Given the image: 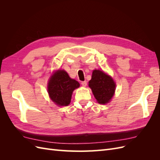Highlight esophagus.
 Wrapping results in <instances>:
<instances>
[{
    "instance_id": "1",
    "label": "esophagus",
    "mask_w": 160,
    "mask_h": 160,
    "mask_svg": "<svg viewBox=\"0 0 160 160\" xmlns=\"http://www.w3.org/2000/svg\"><path fill=\"white\" fill-rule=\"evenodd\" d=\"M81 85H82V86H83V87H86L87 86V81H82L81 82Z\"/></svg>"
}]
</instances>
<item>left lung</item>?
<instances>
[{"label":"left lung","instance_id":"left-lung-1","mask_svg":"<svg viewBox=\"0 0 160 160\" xmlns=\"http://www.w3.org/2000/svg\"><path fill=\"white\" fill-rule=\"evenodd\" d=\"M95 99L100 104L109 103L115 93V83L112 77L100 70H93L89 81Z\"/></svg>","mask_w":160,"mask_h":160}]
</instances>
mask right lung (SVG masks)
<instances>
[{
  "mask_svg": "<svg viewBox=\"0 0 160 160\" xmlns=\"http://www.w3.org/2000/svg\"><path fill=\"white\" fill-rule=\"evenodd\" d=\"M79 85V82L71 79L65 70H58L50 77L48 93L56 105L67 106L71 102L72 91Z\"/></svg>",
  "mask_w": 160,
  "mask_h": 160,
  "instance_id": "1",
  "label": "right lung"
}]
</instances>
